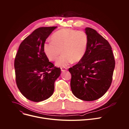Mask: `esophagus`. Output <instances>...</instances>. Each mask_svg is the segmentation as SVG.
<instances>
[{"mask_svg":"<svg viewBox=\"0 0 129 129\" xmlns=\"http://www.w3.org/2000/svg\"><path fill=\"white\" fill-rule=\"evenodd\" d=\"M61 71H62V72H66V71H67V68H65V67H61Z\"/></svg>","mask_w":129,"mask_h":129,"instance_id":"obj_1","label":"esophagus"}]
</instances>
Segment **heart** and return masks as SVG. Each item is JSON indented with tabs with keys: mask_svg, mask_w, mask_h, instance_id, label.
<instances>
[{
	"mask_svg": "<svg viewBox=\"0 0 129 129\" xmlns=\"http://www.w3.org/2000/svg\"><path fill=\"white\" fill-rule=\"evenodd\" d=\"M50 43H45L43 51L48 59L55 61L62 51L55 65L64 67L70 63L78 62L82 58L87 50L88 37L85 32L71 29H63L55 32Z\"/></svg>",
	"mask_w": 129,
	"mask_h": 129,
	"instance_id": "obj_1",
	"label": "heart"
}]
</instances>
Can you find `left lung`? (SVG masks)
Masks as SVG:
<instances>
[{
  "label": "left lung",
  "mask_w": 129,
  "mask_h": 129,
  "mask_svg": "<svg viewBox=\"0 0 129 129\" xmlns=\"http://www.w3.org/2000/svg\"><path fill=\"white\" fill-rule=\"evenodd\" d=\"M88 45L84 57L69 69L73 94L84 101L96 100L110 88L115 62L109 43L95 30L86 27Z\"/></svg>",
  "instance_id": "8db88e82"
}]
</instances>
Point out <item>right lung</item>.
<instances>
[{
    "label": "right lung",
    "instance_id": "obj_1",
    "mask_svg": "<svg viewBox=\"0 0 129 129\" xmlns=\"http://www.w3.org/2000/svg\"><path fill=\"white\" fill-rule=\"evenodd\" d=\"M57 27L35 30L20 44L14 61L17 86L29 100L40 102L53 94L61 69L54 67L43 51L45 41ZM53 68V69H51Z\"/></svg>",
    "mask_w": 129,
    "mask_h": 129
}]
</instances>
